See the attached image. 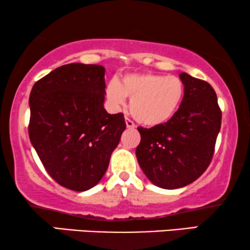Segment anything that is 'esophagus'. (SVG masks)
Here are the masks:
<instances>
[{
	"mask_svg": "<svg viewBox=\"0 0 250 250\" xmlns=\"http://www.w3.org/2000/svg\"><path fill=\"white\" fill-rule=\"evenodd\" d=\"M125 123H126V127H128V128H134L135 127L134 123H133L131 119L127 118V117L125 118Z\"/></svg>",
	"mask_w": 250,
	"mask_h": 250,
	"instance_id": "34e87169",
	"label": "esophagus"
}]
</instances>
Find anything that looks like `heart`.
<instances>
[{
  "label": "heart",
  "instance_id": "heart-1",
  "mask_svg": "<svg viewBox=\"0 0 250 250\" xmlns=\"http://www.w3.org/2000/svg\"><path fill=\"white\" fill-rule=\"evenodd\" d=\"M184 83L178 77L156 73L126 74L121 83L106 87V99L115 108L131 99L129 111L146 126L167 124L174 117L184 99Z\"/></svg>",
  "mask_w": 250,
  "mask_h": 250
}]
</instances>
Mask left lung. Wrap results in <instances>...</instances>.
<instances>
[{
  "mask_svg": "<svg viewBox=\"0 0 250 250\" xmlns=\"http://www.w3.org/2000/svg\"><path fill=\"white\" fill-rule=\"evenodd\" d=\"M179 78L185 93L174 117L160 126L138 127L139 165L151 183L164 189L187 186L207 170L222 124L212 87L185 72Z\"/></svg>",
  "mask_w": 250,
  "mask_h": 250,
  "instance_id": "1",
  "label": "left lung"
}]
</instances>
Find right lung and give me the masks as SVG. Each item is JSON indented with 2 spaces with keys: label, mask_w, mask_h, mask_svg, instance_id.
Segmentation results:
<instances>
[{
  "label": "right lung",
  "mask_w": 250,
  "mask_h": 250,
  "mask_svg": "<svg viewBox=\"0 0 250 250\" xmlns=\"http://www.w3.org/2000/svg\"><path fill=\"white\" fill-rule=\"evenodd\" d=\"M104 73L101 65L66 64L30 94L31 144L50 177L76 192L99 184L126 128L123 113L103 106Z\"/></svg>",
  "instance_id": "obj_1"
}]
</instances>
